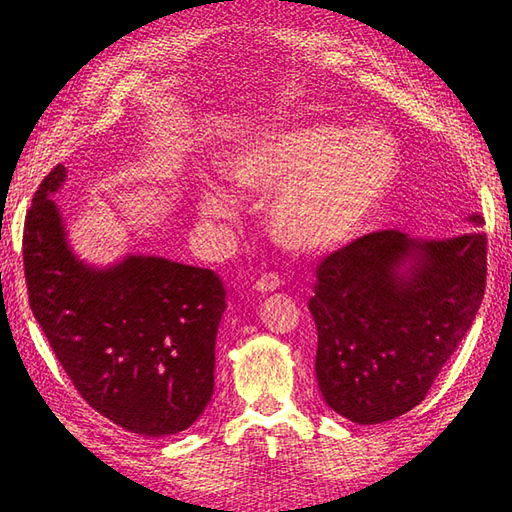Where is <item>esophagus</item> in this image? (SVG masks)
Returning <instances> with one entry per match:
<instances>
[{
  "label": "esophagus",
  "mask_w": 512,
  "mask_h": 512,
  "mask_svg": "<svg viewBox=\"0 0 512 512\" xmlns=\"http://www.w3.org/2000/svg\"><path fill=\"white\" fill-rule=\"evenodd\" d=\"M279 286H281L279 277L273 275V273H268V275H264V277H259V279L255 281L253 288H255L257 292H262V295H268V292L279 290Z\"/></svg>",
  "instance_id": "1"
}]
</instances>
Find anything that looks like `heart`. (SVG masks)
<instances>
[{"label": "heart", "mask_w": 512, "mask_h": 512, "mask_svg": "<svg viewBox=\"0 0 512 512\" xmlns=\"http://www.w3.org/2000/svg\"><path fill=\"white\" fill-rule=\"evenodd\" d=\"M246 195L268 198V233L295 255H321L350 244L385 202L400 173V149L380 127L336 123L281 127L239 145L222 165ZM206 220H228L233 200L198 189Z\"/></svg>", "instance_id": "1"}]
</instances>
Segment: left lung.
<instances>
[{"label": "left lung", "mask_w": 512, "mask_h": 512, "mask_svg": "<svg viewBox=\"0 0 512 512\" xmlns=\"http://www.w3.org/2000/svg\"><path fill=\"white\" fill-rule=\"evenodd\" d=\"M447 239L378 231L325 257L308 308L325 405L356 424L394 420L424 400L482 306L484 217Z\"/></svg>", "instance_id": "left-lung-1"}]
</instances>
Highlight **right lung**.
Wrapping results in <instances>:
<instances>
[{"label": "right lung", "instance_id": "obj_1", "mask_svg": "<svg viewBox=\"0 0 512 512\" xmlns=\"http://www.w3.org/2000/svg\"><path fill=\"white\" fill-rule=\"evenodd\" d=\"M54 167L24 228L30 308L65 374L96 411L138 436L189 429L211 402L226 290L213 270L127 253L96 266L74 253Z\"/></svg>", "mask_w": 512, "mask_h": 512}]
</instances>
